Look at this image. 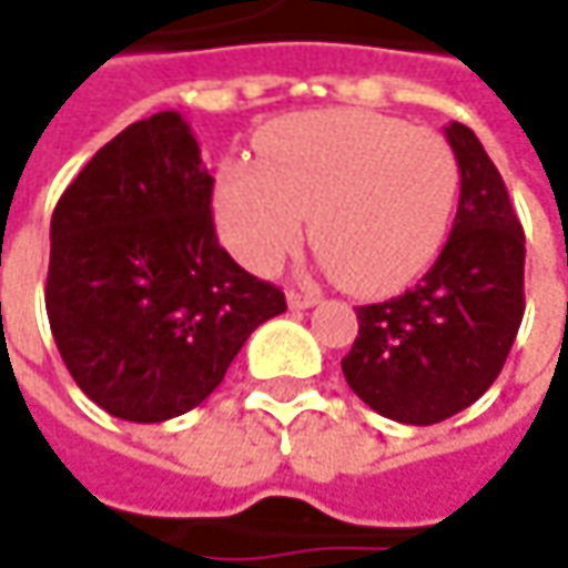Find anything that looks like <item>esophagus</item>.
Wrapping results in <instances>:
<instances>
[{"label": "esophagus", "instance_id": "1", "mask_svg": "<svg viewBox=\"0 0 568 568\" xmlns=\"http://www.w3.org/2000/svg\"><path fill=\"white\" fill-rule=\"evenodd\" d=\"M285 302H288V307H295V311H304V307H314V304L321 302V295H307V292L288 288V292H285Z\"/></svg>", "mask_w": 568, "mask_h": 568}]
</instances>
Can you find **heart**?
Returning a JSON list of instances; mask_svg holds the SVG:
<instances>
[{
	"instance_id": "b5f03b06",
	"label": "heart",
	"mask_w": 568,
	"mask_h": 568,
	"mask_svg": "<svg viewBox=\"0 0 568 568\" xmlns=\"http://www.w3.org/2000/svg\"><path fill=\"white\" fill-rule=\"evenodd\" d=\"M257 163H229L213 185L225 247L266 273L314 245L352 288L408 283L440 254L459 201V160L430 128L367 109H321L266 125Z\"/></svg>"
}]
</instances>
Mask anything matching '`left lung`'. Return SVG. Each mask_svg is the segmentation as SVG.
I'll use <instances>...</instances> for the list:
<instances>
[{"label": "left lung", "instance_id": "obj_1", "mask_svg": "<svg viewBox=\"0 0 568 568\" xmlns=\"http://www.w3.org/2000/svg\"><path fill=\"white\" fill-rule=\"evenodd\" d=\"M446 141L462 175L449 242L415 288L358 307V336L343 358L358 399L418 427L490 389L525 314V232L503 175L471 128L449 122Z\"/></svg>", "mask_w": 568, "mask_h": 568}]
</instances>
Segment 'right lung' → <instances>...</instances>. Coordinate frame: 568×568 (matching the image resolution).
Listing matches in <instances>:
<instances>
[{
	"label": "right lung",
	"instance_id": "obj_1",
	"mask_svg": "<svg viewBox=\"0 0 568 568\" xmlns=\"http://www.w3.org/2000/svg\"><path fill=\"white\" fill-rule=\"evenodd\" d=\"M210 197L191 125L166 109L97 150L52 210L50 329L74 383L115 418L191 412L285 311L276 285L220 247Z\"/></svg>",
	"mask_w": 568,
	"mask_h": 568
}]
</instances>
